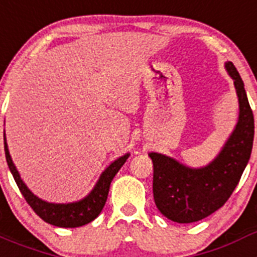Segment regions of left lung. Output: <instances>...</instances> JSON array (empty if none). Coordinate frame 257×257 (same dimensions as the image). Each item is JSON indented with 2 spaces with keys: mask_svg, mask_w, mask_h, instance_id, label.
I'll list each match as a JSON object with an SVG mask.
<instances>
[{
  "mask_svg": "<svg viewBox=\"0 0 257 257\" xmlns=\"http://www.w3.org/2000/svg\"><path fill=\"white\" fill-rule=\"evenodd\" d=\"M225 67L237 88L239 119L216 160L207 167L193 170L162 154H149L153 162L154 202L161 213L175 222L198 221L224 206L251 156L255 134L252 109L237 68L231 61Z\"/></svg>",
  "mask_w": 257,
  "mask_h": 257,
  "instance_id": "8db88e82",
  "label": "left lung"
}]
</instances>
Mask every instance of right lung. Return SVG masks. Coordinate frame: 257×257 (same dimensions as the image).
Wrapping results in <instances>:
<instances>
[{
  "label": "right lung",
  "instance_id": "right-lung-1",
  "mask_svg": "<svg viewBox=\"0 0 257 257\" xmlns=\"http://www.w3.org/2000/svg\"><path fill=\"white\" fill-rule=\"evenodd\" d=\"M4 143L5 156H6L9 169H10L23 197L26 198L27 203L33 208V211L44 221L49 222L51 225L60 226V228H77V226L86 225V224L91 222L92 220L99 216V213L101 212L104 205H105L106 198H108L109 187H110L113 178L128 158V154H126V156L118 158L117 161H114L112 165L109 166L108 169L101 174L94 190L85 199L76 202V203H68V205H55V203H47V202L37 198L35 194H32L31 190L22 181L13 161H11L5 138Z\"/></svg>",
  "mask_w": 257,
  "mask_h": 257
}]
</instances>
